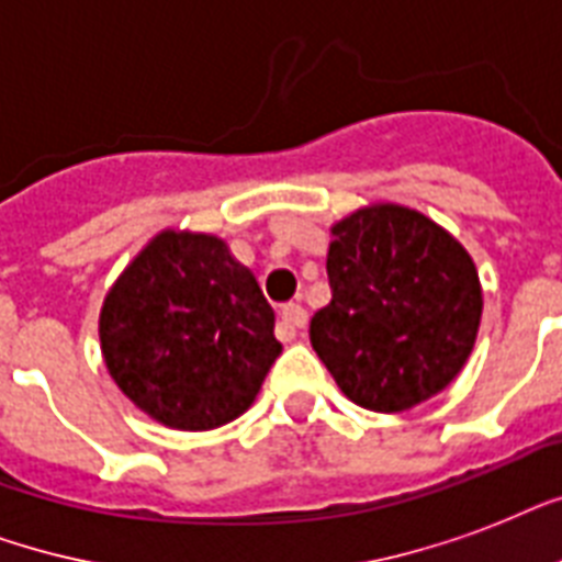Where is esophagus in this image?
I'll use <instances>...</instances> for the list:
<instances>
[{
  "instance_id": "34e87169",
  "label": "esophagus",
  "mask_w": 562,
  "mask_h": 562,
  "mask_svg": "<svg viewBox=\"0 0 562 562\" xmlns=\"http://www.w3.org/2000/svg\"><path fill=\"white\" fill-rule=\"evenodd\" d=\"M306 326V308L300 306V303H285L280 308V321H277V335H280V341H291L297 329Z\"/></svg>"
}]
</instances>
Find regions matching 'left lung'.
<instances>
[{
  "label": "left lung",
  "mask_w": 562,
  "mask_h": 562,
  "mask_svg": "<svg viewBox=\"0 0 562 562\" xmlns=\"http://www.w3.org/2000/svg\"><path fill=\"white\" fill-rule=\"evenodd\" d=\"M333 300L308 326L312 347L356 405L408 411L467 364L481 324L470 254L405 206H368L333 227Z\"/></svg>",
  "instance_id": "1"
}]
</instances>
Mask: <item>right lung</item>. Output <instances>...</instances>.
Segmentation results:
<instances>
[{"label": "right lung", "mask_w": 562, "mask_h": 562, "mask_svg": "<svg viewBox=\"0 0 562 562\" xmlns=\"http://www.w3.org/2000/svg\"><path fill=\"white\" fill-rule=\"evenodd\" d=\"M99 333L127 400L183 431L245 414L282 352L256 277L203 233L154 238L110 289Z\"/></svg>", "instance_id": "add662e5"}]
</instances>
